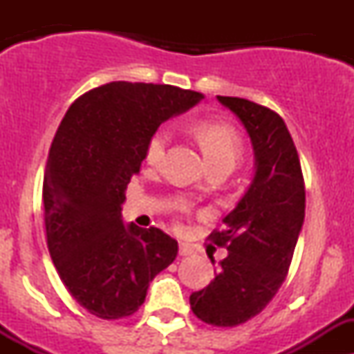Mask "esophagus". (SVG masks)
I'll return each instance as SVG.
<instances>
[{
	"instance_id": "obj_1",
	"label": "esophagus",
	"mask_w": 354,
	"mask_h": 354,
	"mask_svg": "<svg viewBox=\"0 0 354 354\" xmlns=\"http://www.w3.org/2000/svg\"><path fill=\"white\" fill-rule=\"evenodd\" d=\"M180 255L181 257H188L192 255V248L187 243H180Z\"/></svg>"
}]
</instances>
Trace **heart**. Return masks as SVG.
<instances>
[{"instance_id": "b5f03b06", "label": "heart", "mask_w": 354, "mask_h": 354, "mask_svg": "<svg viewBox=\"0 0 354 354\" xmlns=\"http://www.w3.org/2000/svg\"><path fill=\"white\" fill-rule=\"evenodd\" d=\"M195 135H197L209 166L216 162H231L234 166L243 152V142H241L240 133L230 124L217 123V121H202L195 127ZM171 138H173V133L169 128H157L145 145V162L151 166H159L166 156Z\"/></svg>"}]
</instances>
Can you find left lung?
<instances>
[{
  "label": "left lung",
  "mask_w": 354,
  "mask_h": 354,
  "mask_svg": "<svg viewBox=\"0 0 354 354\" xmlns=\"http://www.w3.org/2000/svg\"><path fill=\"white\" fill-rule=\"evenodd\" d=\"M217 101L236 114L255 157V173L243 197L210 240L226 246L216 277L192 292L190 305L205 324L234 327L259 315L274 298L291 263L305 219L301 164L286 123L277 113L248 99Z\"/></svg>",
  "instance_id": "obj_1"
}]
</instances>
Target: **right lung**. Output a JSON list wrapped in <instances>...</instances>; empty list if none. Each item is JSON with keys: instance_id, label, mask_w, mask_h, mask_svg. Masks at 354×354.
I'll return each instance as SVG.
<instances>
[{"instance_id": "add662e5", "label": "right lung", "mask_w": 354, "mask_h": 354, "mask_svg": "<svg viewBox=\"0 0 354 354\" xmlns=\"http://www.w3.org/2000/svg\"><path fill=\"white\" fill-rule=\"evenodd\" d=\"M202 99L173 85L111 82L80 95L56 131L42 187L48 248L70 295L99 319L137 312L176 259V240L124 224L121 205L151 135Z\"/></svg>"}]
</instances>
